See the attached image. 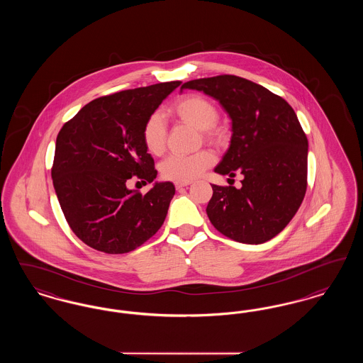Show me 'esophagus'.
<instances>
[{
    "mask_svg": "<svg viewBox=\"0 0 363 363\" xmlns=\"http://www.w3.org/2000/svg\"><path fill=\"white\" fill-rule=\"evenodd\" d=\"M190 182H182V181H177L175 182V189L177 190H182L185 189V188H188L189 186Z\"/></svg>",
    "mask_w": 363,
    "mask_h": 363,
    "instance_id": "34e87169",
    "label": "esophagus"
}]
</instances>
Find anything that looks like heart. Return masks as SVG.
<instances>
[{"instance_id":"obj_1","label":"heart","mask_w":363,"mask_h":363,"mask_svg":"<svg viewBox=\"0 0 363 363\" xmlns=\"http://www.w3.org/2000/svg\"><path fill=\"white\" fill-rule=\"evenodd\" d=\"M170 114L178 121L188 123L201 130L203 136L218 143L223 138V132L215 126L219 113L216 106L200 95H186L177 101L170 108ZM166 123L160 114H152L143 125L141 138L147 151L159 156L166 148ZM213 163V156L208 151H199L191 155L169 156L160 167L162 175L167 179L188 182L207 170Z\"/></svg>"}]
</instances>
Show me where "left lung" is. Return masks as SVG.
<instances>
[{
  "mask_svg": "<svg viewBox=\"0 0 363 363\" xmlns=\"http://www.w3.org/2000/svg\"><path fill=\"white\" fill-rule=\"evenodd\" d=\"M225 108L231 140L215 173L235 177L241 189L212 185L207 215L223 235L249 245L272 240L290 223L306 193L308 138L293 107L253 82L233 74L186 82Z\"/></svg>",
  "mask_w": 363,
  "mask_h": 363,
  "instance_id": "8db88e82",
  "label": "left lung"
}]
</instances>
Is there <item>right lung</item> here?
<instances>
[{
  "instance_id": "1",
  "label": "right lung",
  "mask_w": 363,
  "mask_h": 363,
  "mask_svg": "<svg viewBox=\"0 0 363 363\" xmlns=\"http://www.w3.org/2000/svg\"><path fill=\"white\" fill-rule=\"evenodd\" d=\"M181 82L121 91L86 104L60 130L52 178L72 231L108 255L135 250L162 227L175 194L172 182H154L145 194L129 189L133 175H157L141 130Z\"/></svg>"
}]
</instances>
